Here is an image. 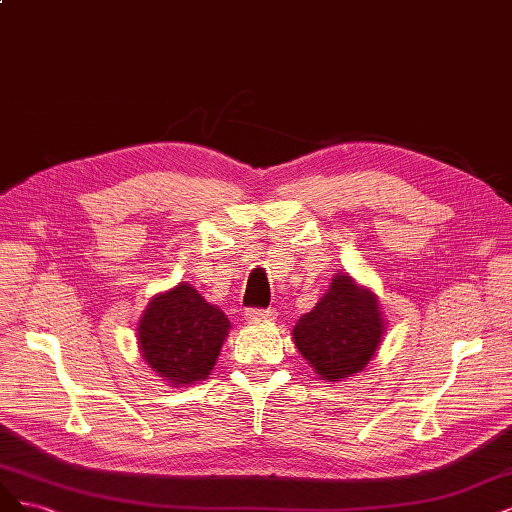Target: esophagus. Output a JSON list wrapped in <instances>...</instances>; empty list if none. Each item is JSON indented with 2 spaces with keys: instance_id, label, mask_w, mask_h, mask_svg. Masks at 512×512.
Listing matches in <instances>:
<instances>
[{
  "instance_id": "obj_1",
  "label": "esophagus",
  "mask_w": 512,
  "mask_h": 512,
  "mask_svg": "<svg viewBox=\"0 0 512 512\" xmlns=\"http://www.w3.org/2000/svg\"><path fill=\"white\" fill-rule=\"evenodd\" d=\"M246 321L249 323H268L274 321V312L272 310H246Z\"/></svg>"
}]
</instances>
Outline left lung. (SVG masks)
<instances>
[{
  "label": "left lung",
  "instance_id": "obj_1",
  "mask_svg": "<svg viewBox=\"0 0 512 512\" xmlns=\"http://www.w3.org/2000/svg\"><path fill=\"white\" fill-rule=\"evenodd\" d=\"M387 323L370 287L338 272L308 315L293 327V342L325 383L361 374L381 349Z\"/></svg>",
  "mask_w": 512,
  "mask_h": 512
}]
</instances>
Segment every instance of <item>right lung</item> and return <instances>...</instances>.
I'll list each match as a JSON object with an SVG mask.
<instances>
[{"label":"right lung","instance_id":"right-lung-1","mask_svg":"<svg viewBox=\"0 0 512 512\" xmlns=\"http://www.w3.org/2000/svg\"><path fill=\"white\" fill-rule=\"evenodd\" d=\"M225 312L204 300L189 283L157 293L136 327L144 364L170 387H191L204 381L217 364L229 334Z\"/></svg>","mask_w":512,"mask_h":512}]
</instances>
